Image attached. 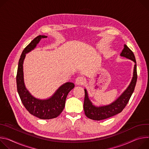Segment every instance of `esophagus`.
I'll return each mask as SVG.
<instances>
[{"label": "esophagus", "mask_w": 149, "mask_h": 149, "mask_svg": "<svg viewBox=\"0 0 149 149\" xmlns=\"http://www.w3.org/2000/svg\"><path fill=\"white\" fill-rule=\"evenodd\" d=\"M85 80L83 77L79 76L76 79L75 84L77 85H82L85 84Z\"/></svg>", "instance_id": "obj_1"}]
</instances>
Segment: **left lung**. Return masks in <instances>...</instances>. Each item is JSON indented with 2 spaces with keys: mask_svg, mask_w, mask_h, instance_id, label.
Returning <instances> with one entry per match:
<instances>
[{
  "mask_svg": "<svg viewBox=\"0 0 149 149\" xmlns=\"http://www.w3.org/2000/svg\"><path fill=\"white\" fill-rule=\"evenodd\" d=\"M120 56L134 61V64L133 75L130 85L122 94L111 104L107 105L96 106L89 100L87 90L85 89V100L84 108L86 116L93 120L100 121L111 117L120 113L128 104L130 99L133 94L137 82V64L134 53L131 49L124 44V49Z\"/></svg>",
  "mask_w": 149,
  "mask_h": 149,
  "instance_id": "obj_1",
  "label": "left lung"
}]
</instances>
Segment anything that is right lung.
Here are the masks:
<instances>
[{
  "label": "right lung",
  "instance_id": "right-lung-1",
  "mask_svg": "<svg viewBox=\"0 0 149 149\" xmlns=\"http://www.w3.org/2000/svg\"><path fill=\"white\" fill-rule=\"evenodd\" d=\"M47 37L45 36H38L25 48L19 60L16 75L17 90L23 105L31 114L43 120L52 119L58 116L64 109L69 92L74 87L72 82H66L60 86L52 96L45 100H40L34 97L26 89L23 71V64L26 54L33 50L42 38Z\"/></svg>",
  "mask_w": 149,
  "mask_h": 149
}]
</instances>
